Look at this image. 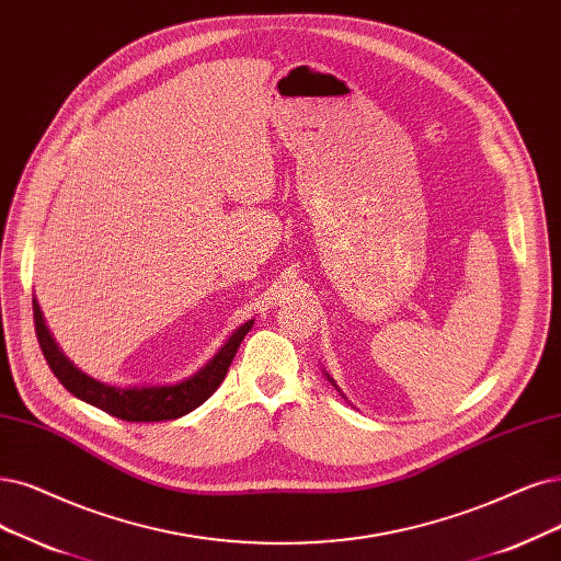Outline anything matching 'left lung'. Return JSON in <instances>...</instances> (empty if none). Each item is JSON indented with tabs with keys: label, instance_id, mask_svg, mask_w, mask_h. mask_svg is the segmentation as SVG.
Returning a JSON list of instances; mask_svg holds the SVG:
<instances>
[{
	"label": "left lung",
	"instance_id": "8db88e82",
	"mask_svg": "<svg viewBox=\"0 0 561 561\" xmlns=\"http://www.w3.org/2000/svg\"><path fill=\"white\" fill-rule=\"evenodd\" d=\"M328 379H330V377H328ZM330 383H333V386H335V381H333V379H330Z\"/></svg>",
	"mask_w": 561,
	"mask_h": 561
}]
</instances>
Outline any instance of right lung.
<instances>
[{
  "mask_svg": "<svg viewBox=\"0 0 561 561\" xmlns=\"http://www.w3.org/2000/svg\"><path fill=\"white\" fill-rule=\"evenodd\" d=\"M32 305H34V328H36L38 346L44 351V356L53 369V375L59 379V383L78 400L106 411L115 419L131 421V423L173 421L201 407L224 381L228 365L233 363V356L238 354L240 342L254 325V319H252L242 323L238 330H233V335L224 342V346L217 351V354L190 379H182L169 386L119 388V386L92 379L90 375H85V371H80L65 354H61V348L53 340L50 330L44 321V314H41L36 298Z\"/></svg>",
  "mask_w": 561,
  "mask_h": 561,
  "instance_id": "right-lung-1",
  "label": "right lung"
}]
</instances>
